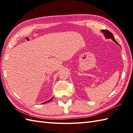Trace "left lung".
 Returning a JSON list of instances; mask_svg holds the SVG:
<instances>
[{"label":"left lung","mask_w":133,"mask_h":133,"mask_svg":"<svg viewBox=\"0 0 133 133\" xmlns=\"http://www.w3.org/2000/svg\"><path fill=\"white\" fill-rule=\"evenodd\" d=\"M102 32H103L104 35V36H105V37L106 38H109V39L111 38V39H112V41L115 42V43H117L118 44H119L118 42L116 41V40L115 39L113 35H112V34L111 32H110L109 31L107 30H102Z\"/></svg>","instance_id":"8db88e82"}]
</instances>
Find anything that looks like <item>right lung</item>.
<instances>
[{"label": "right lung", "mask_w": 133, "mask_h": 133, "mask_svg": "<svg viewBox=\"0 0 133 133\" xmlns=\"http://www.w3.org/2000/svg\"><path fill=\"white\" fill-rule=\"evenodd\" d=\"M52 99H53V98H52L51 99L49 100V101H46V102H44V103H43V104H45V103H48V102H50V101H51V100Z\"/></svg>", "instance_id": "right-lung-1"}]
</instances>
